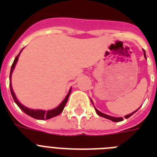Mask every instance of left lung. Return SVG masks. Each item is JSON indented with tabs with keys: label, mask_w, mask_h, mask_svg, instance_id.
Here are the masks:
<instances>
[{
	"label": "left lung",
	"mask_w": 157,
	"mask_h": 157,
	"mask_svg": "<svg viewBox=\"0 0 157 157\" xmlns=\"http://www.w3.org/2000/svg\"><path fill=\"white\" fill-rule=\"evenodd\" d=\"M144 57L146 58V54H145V51H144ZM95 111L96 112H97V114L98 115V116H100V117H104V118H107V119H109L111 120V121H115V122H118V121H123V118L122 117H110V116H108V115H106V114H103V113H102V112H100L99 111H98V110L96 109L95 108ZM137 111V110H136ZM136 111L134 112H132V113H130V114L127 115V116H125L124 117V118H126V119H128L129 117H131L132 115L134 114V112H136Z\"/></svg>",
	"instance_id": "obj_1"
}]
</instances>
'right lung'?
I'll return each instance as SVG.
<instances>
[{
    "mask_svg": "<svg viewBox=\"0 0 157 157\" xmlns=\"http://www.w3.org/2000/svg\"><path fill=\"white\" fill-rule=\"evenodd\" d=\"M22 51V50H21ZM20 51V53H21ZM20 53L15 57V59H14V61H13V64H12V66H11V69H10V80L11 78V75H12V72H13V70L14 68V67H15V64L18 61V56H19V54ZM10 92H11V94H12V97H13V100L14 102L16 103V104L18 105L19 108H20L23 112H24L28 116H30V117H33V118H35V119H37V120H47V119H50V118H52L54 117H56L58 115H59L63 112V110L64 107H65V105H66L67 102V99H68V97L70 95V93H71V90H70L68 92V94H67L66 98H64V100L60 103L59 107H57L56 108H54V109L52 110H50V111H42V110H33V109H29L28 107H24L23 105L21 104L18 101V99L16 98V96L13 93V90H12V86H11V82L10 83Z\"/></svg>",
    "mask_w": 157,
    "mask_h": 157,
    "instance_id": "obj_1",
    "label": "right lung"
}]
</instances>
